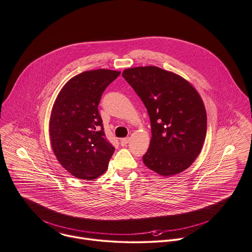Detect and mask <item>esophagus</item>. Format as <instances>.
<instances>
[{"mask_svg": "<svg viewBox=\"0 0 252 252\" xmlns=\"http://www.w3.org/2000/svg\"><path fill=\"white\" fill-rule=\"evenodd\" d=\"M128 141H129V138H128V137L122 138V139H121V145H122V146H126V144L128 143Z\"/></svg>", "mask_w": 252, "mask_h": 252, "instance_id": "obj_1", "label": "esophagus"}]
</instances>
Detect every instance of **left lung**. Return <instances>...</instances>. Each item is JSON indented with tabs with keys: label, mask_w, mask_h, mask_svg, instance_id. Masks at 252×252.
Wrapping results in <instances>:
<instances>
[{
	"label": "left lung",
	"mask_w": 252,
	"mask_h": 252,
	"mask_svg": "<svg viewBox=\"0 0 252 252\" xmlns=\"http://www.w3.org/2000/svg\"><path fill=\"white\" fill-rule=\"evenodd\" d=\"M123 76L150 117L144 165L161 176L184 172L200 154L206 136V110L197 90L181 75L153 65L126 68Z\"/></svg>",
	"instance_id": "1"
}]
</instances>
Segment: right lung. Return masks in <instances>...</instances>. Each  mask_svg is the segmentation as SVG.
Returning <instances> with one entry per match:
<instances>
[{"instance_id": "obj_1", "label": "right lung", "mask_w": 252, "mask_h": 252, "mask_svg": "<svg viewBox=\"0 0 252 252\" xmlns=\"http://www.w3.org/2000/svg\"><path fill=\"white\" fill-rule=\"evenodd\" d=\"M121 71L94 69L70 78L53 105L49 133L60 164L73 177L92 181L108 168L115 151L98 111L102 93Z\"/></svg>"}]
</instances>
